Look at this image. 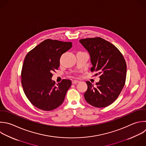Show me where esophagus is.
<instances>
[{
  "instance_id": "obj_1",
  "label": "esophagus",
  "mask_w": 146,
  "mask_h": 146,
  "mask_svg": "<svg viewBox=\"0 0 146 146\" xmlns=\"http://www.w3.org/2000/svg\"><path fill=\"white\" fill-rule=\"evenodd\" d=\"M79 83V81H78V80H72V84H77V83Z\"/></svg>"
}]
</instances>
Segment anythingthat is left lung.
I'll list each match as a JSON object with an SVG mask.
<instances>
[{"instance_id": "1", "label": "left lung", "mask_w": 146, "mask_h": 146, "mask_svg": "<svg viewBox=\"0 0 146 146\" xmlns=\"http://www.w3.org/2000/svg\"><path fill=\"white\" fill-rule=\"evenodd\" d=\"M80 43L88 51L92 67L100 79L94 85L89 81L84 96L91 106L106 107L120 95L125 82L127 65L120 51L112 43L100 37L82 39Z\"/></svg>"}]
</instances>
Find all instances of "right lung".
Masks as SVG:
<instances>
[{"label": "right lung", "mask_w": 146, "mask_h": 146, "mask_svg": "<svg viewBox=\"0 0 146 146\" xmlns=\"http://www.w3.org/2000/svg\"><path fill=\"white\" fill-rule=\"evenodd\" d=\"M71 42L47 39L26 55L21 72L25 94L36 108L51 111L60 106L71 86V80L63 79L55 84L51 79L58 70L60 56L72 47Z\"/></svg>", "instance_id": "right-lung-1"}]
</instances>
